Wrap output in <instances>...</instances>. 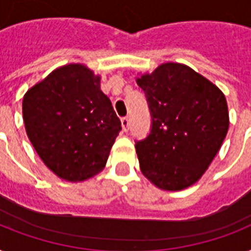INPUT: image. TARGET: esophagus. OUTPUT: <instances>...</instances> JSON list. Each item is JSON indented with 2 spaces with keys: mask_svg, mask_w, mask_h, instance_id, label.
Masks as SVG:
<instances>
[{
  "mask_svg": "<svg viewBox=\"0 0 251 251\" xmlns=\"http://www.w3.org/2000/svg\"><path fill=\"white\" fill-rule=\"evenodd\" d=\"M121 124H122V129L125 130V131H127V130H129V125H130L129 118L127 117L121 118Z\"/></svg>",
  "mask_w": 251,
  "mask_h": 251,
  "instance_id": "34e87169",
  "label": "esophagus"
}]
</instances>
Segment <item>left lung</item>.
Listing matches in <instances>:
<instances>
[{
	"label": "left lung",
	"mask_w": 251,
	"mask_h": 251,
	"mask_svg": "<svg viewBox=\"0 0 251 251\" xmlns=\"http://www.w3.org/2000/svg\"><path fill=\"white\" fill-rule=\"evenodd\" d=\"M145 91L151 131L137 141L142 173L161 190L195 183L210 167L229 127L226 96L182 64L167 62L137 78Z\"/></svg>",
	"instance_id": "8db88e82"
}]
</instances>
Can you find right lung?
Instances as JSON below:
<instances>
[{
	"mask_svg": "<svg viewBox=\"0 0 251 251\" xmlns=\"http://www.w3.org/2000/svg\"><path fill=\"white\" fill-rule=\"evenodd\" d=\"M22 108L33 149L60 178L84 181L105 167L121 121L87 66L53 70L25 92Z\"/></svg>",
	"mask_w": 251,
	"mask_h": 251,
	"instance_id": "right-lung-1",
	"label": "right lung"
}]
</instances>
